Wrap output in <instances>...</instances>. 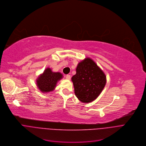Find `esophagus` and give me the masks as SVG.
I'll return each instance as SVG.
<instances>
[{"label": "esophagus", "instance_id": "34e87169", "mask_svg": "<svg viewBox=\"0 0 146 146\" xmlns=\"http://www.w3.org/2000/svg\"><path fill=\"white\" fill-rule=\"evenodd\" d=\"M66 79H67V80H70V79H71V76H70V75H67L66 76Z\"/></svg>", "mask_w": 146, "mask_h": 146}]
</instances>
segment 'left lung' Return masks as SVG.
Instances as JSON below:
<instances>
[{
    "instance_id": "left-lung-1",
    "label": "left lung",
    "mask_w": 146,
    "mask_h": 146,
    "mask_svg": "<svg viewBox=\"0 0 146 146\" xmlns=\"http://www.w3.org/2000/svg\"><path fill=\"white\" fill-rule=\"evenodd\" d=\"M76 72L71 78L76 97L83 103L94 101L105 86V73L90 57H86L78 64Z\"/></svg>"
}]
</instances>
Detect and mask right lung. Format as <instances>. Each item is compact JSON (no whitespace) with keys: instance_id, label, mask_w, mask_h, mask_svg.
<instances>
[{"instance_id":"1","label":"right lung","mask_w":146,"mask_h":146,"mask_svg":"<svg viewBox=\"0 0 146 146\" xmlns=\"http://www.w3.org/2000/svg\"><path fill=\"white\" fill-rule=\"evenodd\" d=\"M62 74L59 72H53L48 67L36 79L37 86L43 93L52 92L56 87L57 82L63 78Z\"/></svg>"}]
</instances>
